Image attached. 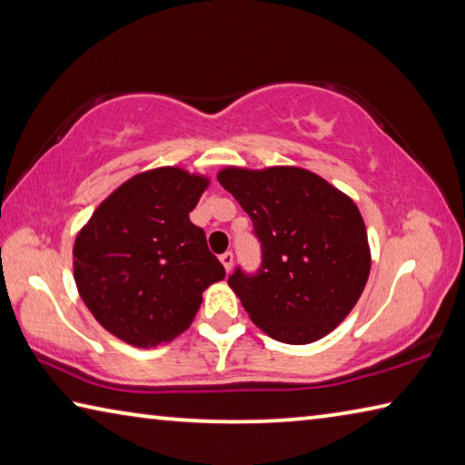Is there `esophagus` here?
I'll list each match as a JSON object with an SVG mask.
<instances>
[{"label": "esophagus", "instance_id": "esophagus-1", "mask_svg": "<svg viewBox=\"0 0 465 465\" xmlns=\"http://www.w3.org/2000/svg\"><path fill=\"white\" fill-rule=\"evenodd\" d=\"M219 261H222L225 272L232 271V266H233V254H232V252H225V254H222V258H219Z\"/></svg>", "mask_w": 465, "mask_h": 465}]
</instances>
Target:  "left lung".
Masks as SVG:
<instances>
[{"mask_svg":"<svg viewBox=\"0 0 465 465\" xmlns=\"http://www.w3.org/2000/svg\"><path fill=\"white\" fill-rule=\"evenodd\" d=\"M219 184L254 223L262 266L227 285L250 320L285 344H310L355 308L371 271L365 222L349 194L297 166L219 170Z\"/></svg>","mask_w":465,"mask_h":465,"instance_id":"1","label":"left lung"}]
</instances>
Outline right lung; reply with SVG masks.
<instances>
[{"label": "right lung", "mask_w": 465, "mask_h": 465, "mask_svg": "<svg viewBox=\"0 0 465 465\" xmlns=\"http://www.w3.org/2000/svg\"><path fill=\"white\" fill-rule=\"evenodd\" d=\"M211 180L178 166L141 172L98 204L74 243L85 308L119 341L149 349L193 324L225 269L188 213Z\"/></svg>", "instance_id": "right-lung-1"}]
</instances>
